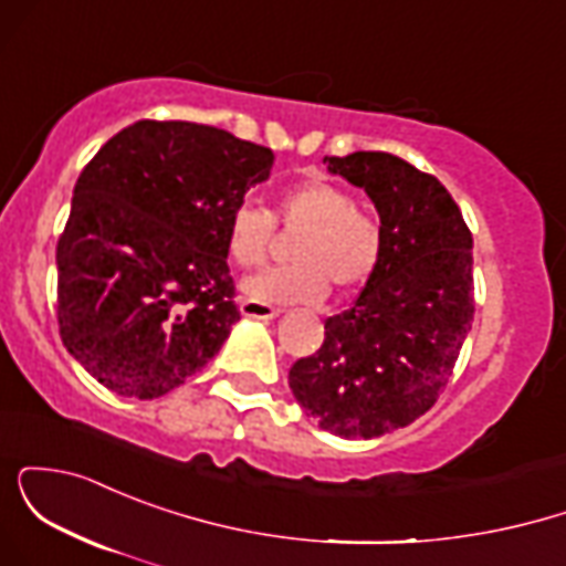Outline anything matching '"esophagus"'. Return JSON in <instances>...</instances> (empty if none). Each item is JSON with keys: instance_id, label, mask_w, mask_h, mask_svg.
Segmentation results:
<instances>
[{"instance_id": "obj_1", "label": "esophagus", "mask_w": 566, "mask_h": 566, "mask_svg": "<svg viewBox=\"0 0 566 566\" xmlns=\"http://www.w3.org/2000/svg\"><path fill=\"white\" fill-rule=\"evenodd\" d=\"M239 311H242V316L247 319H276L279 311L274 305H265V303H258V301H242L239 303Z\"/></svg>"}]
</instances>
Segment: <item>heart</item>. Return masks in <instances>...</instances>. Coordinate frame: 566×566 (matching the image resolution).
Returning a JSON list of instances; mask_svg holds the SVG:
<instances>
[{"mask_svg": "<svg viewBox=\"0 0 566 566\" xmlns=\"http://www.w3.org/2000/svg\"><path fill=\"white\" fill-rule=\"evenodd\" d=\"M276 217L284 229H303L290 265L247 276L242 290L258 303H316L327 284L346 292L365 284L380 258V226L356 207L354 193L324 178L292 184L276 197L274 216L255 201L233 207L229 252L239 265L265 261L274 244Z\"/></svg>", "mask_w": 566, "mask_h": 566, "instance_id": "1", "label": "heart"}]
</instances>
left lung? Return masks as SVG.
<instances>
[{
    "label": "left lung",
    "mask_w": 566,
    "mask_h": 566,
    "mask_svg": "<svg viewBox=\"0 0 566 566\" xmlns=\"http://www.w3.org/2000/svg\"><path fill=\"white\" fill-rule=\"evenodd\" d=\"M365 188L380 216V258L365 290L324 322L319 350L290 388L324 431L375 439L433 407L473 322V239L433 175L386 151L324 157Z\"/></svg>",
    "instance_id": "obj_1"
}]
</instances>
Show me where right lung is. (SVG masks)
<instances>
[{
    "mask_svg": "<svg viewBox=\"0 0 566 566\" xmlns=\"http://www.w3.org/2000/svg\"><path fill=\"white\" fill-rule=\"evenodd\" d=\"M274 151L193 122L140 119L90 159L57 239L63 346L108 391L157 399L239 319L229 218Z\"/></svg>",
    "mask_w": 566,
    "mask_h": 566,
    "instance_id": "right-lung-1",
    "label": "right lung"
}]
</instances>
